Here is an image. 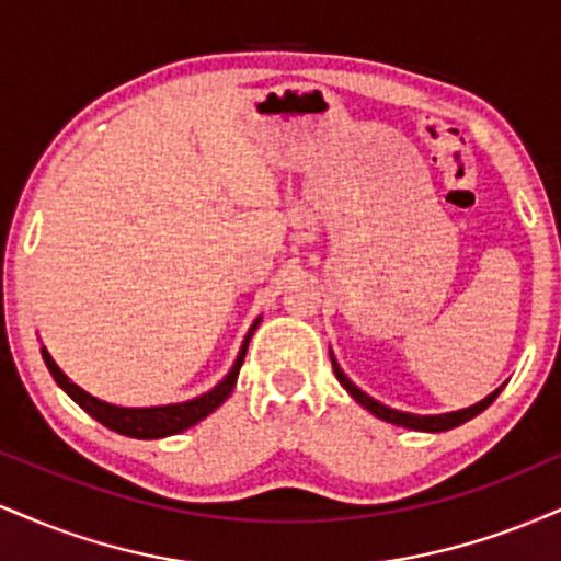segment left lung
<instances>
[{"label":"left lung","instance_id":"obj_1","mask_svg":"<svg viewBox=\"0 0 561 561\" xmlns=\"http://www.w3.org/2000/svg\"><path fill=\"white\" fill-rule=\"evenodd\" d=\"M330 358H332L334 377H337V382L343 385L353 401L362 403L366 411H371V414L377 416V420L398 424V427H405V430H420V433H446V430H454V427H459V424L474 420V416H478L480 411H485L488 405L495 401V396L504 390V385H501L499 390H493L491 396H485L474 405H467V409H459V411H448V414H409V411H398V409H390V405L379 403L377 398H371L369 392H364L356 382H351V377L340 369L337 358H334L332 351H330Z\"/></svg>","mask_w":561,"mask_h":561}]
</instances>
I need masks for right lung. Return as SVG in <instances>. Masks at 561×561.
Wrapping results in <instances>:
<instances>
[{"label": "right lung", "mask_w": 561, "mask_h": 561, "mask_svg": "<svg viewBox=\"0 0 561 561\" xmlns=\"http://www.w3.org/2000/svg\"><path fill=\"white\" fill-rule=\"evenodd\" d=\"M259 324H261V317L250 324V330L244 334L240 345V353H237L234 364H231L227 377H224L218 385H214L208 392H203V396L190 398V401H182V403L141 405V409L137 405V409H134V405H115V403L100 401V398L92 396V392L79 388V385H76L73 379H70L66 371L55 364V358L49 356V351L44 345H42V358L44 364H47L49 375L55 377L57 388L66 390L70 401L79 403L81 409L87 411L89 416H94L96 422L105 424L107 430H113V433L118 435L137 437V440H158V437L184 433V430H190L192 424L203 422L205 416L214 414L218 405L227 401L231 390H234L237 377H240V366L244 362V353H248L250 337H253V332L259 330Z\"/></svg>", "instance_id": "right-lung-1"}]
</instances>
